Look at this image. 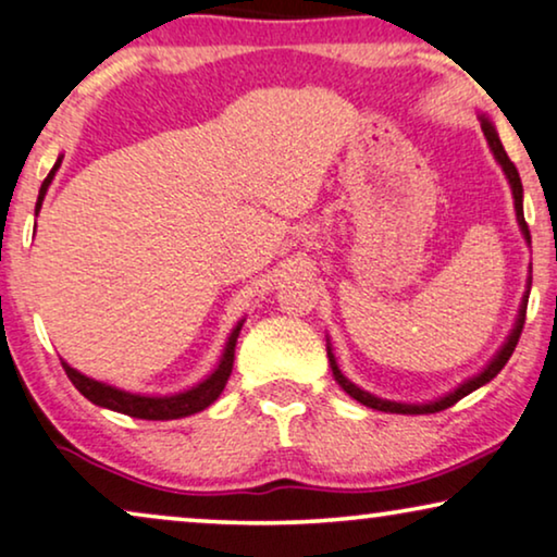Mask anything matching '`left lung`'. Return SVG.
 <instances>
[{
	"label": "left lung",
	"mask_w": 557,
	"mask_h": 557,
	"mask_svg": "<svg viewBox=\"0 0 557 557\" xmlns=\"http://www.w3.org/2000/svg\"><path fill=\"white\" fill-rule=\"evenodd\" d=\"M481 129H484V135H486V143H488V147H492L494 158L499 160V165L504 168V173H507V177H509V185H511V196H515L517 221H520V226H522V234H524V239L530 242V226H528V221H524V211H522V181H520V173H517L515 162L509 160L507 150H504V145L499 143V137H496L494 127H492V124L486 122V119H481ZM528 298H530V295H524V302H522V308H520V318H517V325H515V331H511L509 341H507V344L502 346V351L496 354V359L492 361V364H488V367L484 369V372H481L479 376H473V380H469V382H466V384H461V387H458L456 392H450L448 397L438 399V403H430V405H403V403H389V399H380V397L369 395V392L359 389V387H356V384H351V382L346 380L344 374H341V369H338V364H336V359H333V354H331V348H329V361H331L333 376H336V382L341 384V387H344L346 395H351V397L356 399V403H361V405L372 407V410H382V412H397V414H425V412H441V410H448V407H454V405L458 403V399H463L466 395H471L473 389H479L481 384L492 382L494 376L502 372L504 364H507V361H509V356L515 354V348H517V341H520V336H522V329H524V313H528Z\"/></svg>",
	"instance_id": "8db88e82"
}]
</instances>
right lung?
<instances>
[{"instance_id":"add662e5","label":"right lung","mask_w":557,"mask_h":557,"mask_svg":"<svg viewBox=\"0 0 557 557\" xmlns=\"http://www.w3.org/2000/svg\"><path fill=\"white\" fill-rule=\"evenodd\" d=\"M58 168H61V158H58L53 170H50L48 177L40 185V196H37L35 213L40 211L42 198H46V190H48L50 181H53ZM239 331H242V323L236 325V329L232 331V336H228L226 351H224V356H221L216 372H213L209 380H203L201 384H198V387L181 392V395H173V397L129 395V392H122L116 387H109V384L88 380V376L76 372V369H71L65 361H61V364L65 369V374H69V380L73 382V387H76L86 399H91L94 405L107 407V410H114V412H124V414H129V418H139V420H177V418H188V414H193V412L206 410V407H209L213 399L224 392L228 374H232V367H234V348H236V338H239Z\"/></svg>"}]
</instances>
